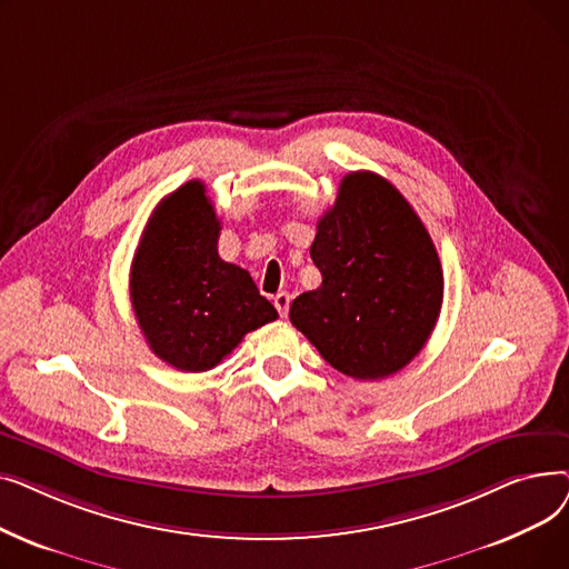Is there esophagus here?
<instances>
[{"mask_svg": "<svg viewBox=\"0 0 569 569\" xmlns=\"http://www.w3.org/2000/svg\"><path fill=\"white\" fill-rule=\"evenodd\" d=\"M274 307H277L279 316L286 318V316H288V309H290V295H288V292H277V295H274Z\"/></svg>", "mask_w": 569, "mask_h": 569, "instance_id": "1", "label": "esophagus"}]
</instances>
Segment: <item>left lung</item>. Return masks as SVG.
<instances>
[{"instance_id":"obj_1","label":"left lung","mask_w":569,"mask_h":569,"mask_svg":"<svg viewBox=\"0 0 569 569\" xmlns=\"http://www.w3.org/2000/svg\"><path fill=\"white\" fill-rule=\"evenodd\" d=\"M322 283L295 297L290 320L327 365L357 380L401 371L429 341L442 307V267L420 217L385 177L341 179L316 226Z\"/></svg>"}]
</instances>
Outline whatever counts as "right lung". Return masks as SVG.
<instances>
[{"label":"right lung","instance_id":"obj_1","mask_svg":"<svg viewBox=\"0 0 569 569\" xmlns=\"http://www.w3.org/2000/svg\"><path fill=\"white\" fill-rule=\"evenodd\" d=\"M221 221L191 179L149 217L131 262V305L152 352L166 365L214 369L244 335L279 318L247 269L219 258Z\"/></svg>","mask_w":569,"mask_h":569}]
</instances>
